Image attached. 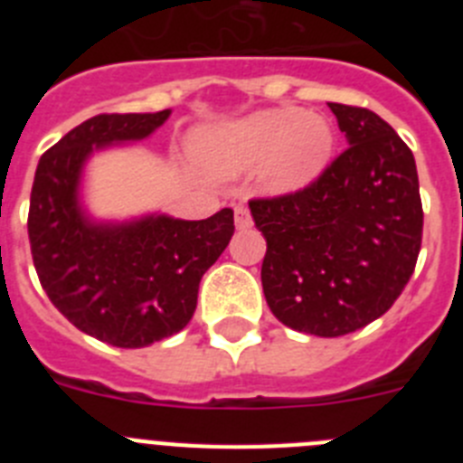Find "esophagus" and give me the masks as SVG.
Listing matches in <instances>:
<instances>
[{"instance_id": "34e87169", "label": "esophagus", "mask_w": 463, "mask_h": 463, "mask_svg": "<svg viewBox=\"0 0 463 463\" xmlns=\"http://www.w3.org/2000/svg\"><path fill=\"white\" fill-rule=\"evenodd\" d=\"M234 220H236V227L239 229L252 227V215H250V211H248V206H243V203H239V206L234 208Z\"/></svg>"}]
</instances>
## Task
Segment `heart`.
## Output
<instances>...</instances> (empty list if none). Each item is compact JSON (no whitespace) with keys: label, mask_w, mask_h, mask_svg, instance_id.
<instances>
[{"label":"heart","mask_w":463,"mask_h":463,"mask_svg":"<svg viewBox=\"0 0 463 463\" xmlns=\"http://www.w3.org/2000/svg\"><path fill=\"white\" fill-rule=\"evenodd\" d=\"M196 150L215 174L236 175L264 165L271 190L294 192L322 174L334 150V132L325 118L282 106L202 134Z\"/></svg>","instance_id":"obj_1"}]
</instances>
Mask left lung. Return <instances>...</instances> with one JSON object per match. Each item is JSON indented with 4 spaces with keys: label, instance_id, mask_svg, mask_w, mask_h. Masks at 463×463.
I'll return each instance as SVG.
<instances>
[{
    "label": "left lung",
    "instance_id": "obj_1",
    "mask_svg": "<svg viewBox=\"0 0 463 463\" xmlns=\"http://www.w3.org/2000/svg\"><path fill=\"white\" fill-rule=\"evenodd\" d=\"M347 148L297 192L250 199L264 297L282 325L336 338L392 308L422 248L412 150L373 110L329 104Z\"/></svg>",
    "mask_w": 463,
    "mask_h": 463
}]
</instances>
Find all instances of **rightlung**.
Masks as SVG:
<instances>
[{
	"mask_svg": "<svg viewBox=\"0 0 463 463\" xmlns=\"http://www.w3.org/2000/svg\"><path fill=\"white\" fill-rule=\"evenodd\" d=\"M101 113L41 155L27 234L41 288L76 329L116 347H146L192 320L199 282L234 234V211L208 220L166 215L94 224L79 206L85 159L101 146L146 138L169 118Z\"/></svg>",
	"mask_w": 463,
	"mask_h": 463,
	"instance_id": "obj_1",
	"label": "right lung"
}]
</instances>
